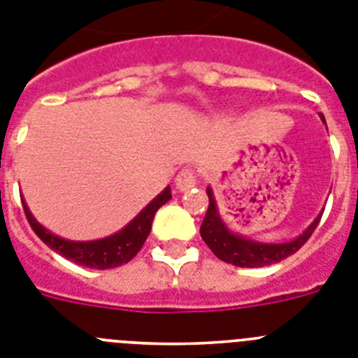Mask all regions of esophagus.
<instances>
[{"label":"esophagus","mask_w":358,"mask_h":358,"mask_svg":"<svg viewBox=\"0 0 358 358\" xmlns=\"http://www.w3.org/2000/svg\"><path fill=\"white\" fill-rule=\"evenodd\" d=\"M174 185L178 191H187V189L196 185V173L193 169H182L174 180Z\"/></svg>","instance_id":"1"}]
</instances>
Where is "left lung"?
I'll use <instances>...</instances> for the list:
<instances>
[{"mask_svg":"<svg viewBox=\"0 0 358 358\" xmlns=\"http://www.w3.org/2000/svg\"><path fill=\"white\" fill-rule=\"evenodd\" d=\"M207 196H209V207H207L206 218L200 225V235L216 257L238 267H264L280 262L284 258L296 253L308 242L309 236L313 235L324 213H320L313 220V224L295 240L284 242V244H262V242L235 235L233 231H229V227L224 224L218 215V207H216L211 187H207Z\"/></svg>","mask_w":358,"mask_h":358,"instance_id":"8db88e82","label":"left lung"}]
</instances>
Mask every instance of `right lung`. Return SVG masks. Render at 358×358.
Here are the masks:
<instances>
[{
    "label": "right lung",
    "instance_id": "add662e5",
    "mask_svg": "<svg viewBox=\"0 0 358 358\" xmlns=\"http://www.w3.org/2000/svg\"><path fill=\"white\" fill-rule=\"evenodd\" d=\"M171 196H173L171 194V187H165L122 231L107 236V238L91 240V242H72V240L56 236L49 229H45L40 222H36V218L29 211V207H27L25 202H23V209H25L27 220L31 224L32 231L52 251L59 253L62 257L71 260V262L78 264V266L92 267V269H113V267L127 264L129 260H133L136 257L138 251L142 249L143 242L149 236V233H151L152 218H155L156 211L165 202H169Z\"/></svg>",
    "mask_w": 358,
    "mask_h": 358
}]
</instances>
